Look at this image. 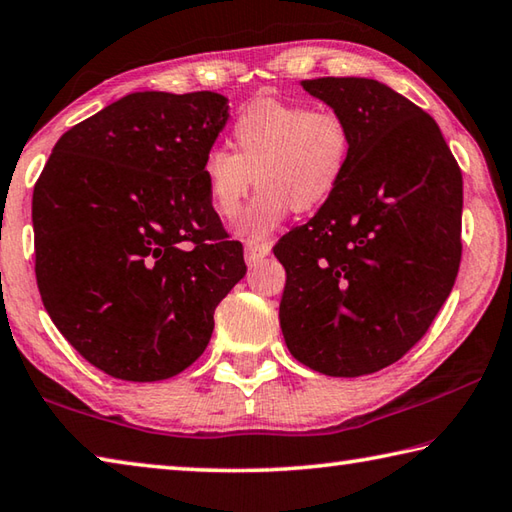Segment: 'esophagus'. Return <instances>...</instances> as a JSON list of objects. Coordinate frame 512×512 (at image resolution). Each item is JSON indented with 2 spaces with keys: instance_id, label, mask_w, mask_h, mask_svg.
I'll return each mask as SVG.
<instances>
[{
  "instance_id": "1",
  "label": "esophagus",
  "mask_w": 512,
  "mask_h": 512,
  "mask_svg": "<svg viewBox=\"0 0 512 512\" xmlns=\"http://www.w3.org/2000/svg\"><path fill=\"white\" fill-rule=\"evenodd\" d=\"M272 251V245L270 242H247L245 245V261L247 265H256L258 261H263V258L270 254Z\"/></svg>"
}]
</instances>
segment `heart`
Returning <instances> with one entry per match:
<instances>
[{"instance_id": "heart-1", "label": "heart", "mask_w": 512, "mask_h": 512, "mask_svg": "<svg viewBox=\"0 0 512 512\" xmlns=\"http://www.w3.org/2000/svg\"><path fill=\"white\" fill-rule=\"evenodd\" d=\"M231 148L206 150L200 177L220 218H233L254 179L258 191L236 231L263 240L297 209L315 211L335 195L351 164V130L330 107L256 98L231 125Z\"/></svg>"}]
</instances>
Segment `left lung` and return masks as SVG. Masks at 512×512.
I'll list each match as a JSON object with an SVG mask.
<instances>
[{"mask_svg": "<svg viewBox=\"0 0 512 512\" xmlns=\"http://www.w3.org/2000/svg\"><path fill=\"white\" fill-rule=\"evenodd\" d=\"M303 89L344 116L351 164L335 195L276 242L290 353L333 378L398 362L432 326L461 265L463 177L436 121L371 78Z\"/></svg>", "mask_w": 512, "mask_h": 512, "instance_id": "obj_1", "label": "left lung"}]
</instances>
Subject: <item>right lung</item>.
<instances>
[{
	"label": "right lung",
	"mask_w": 512,
	"mask_h": 512,
	"mask_svg": "<svg viewBox=\"0 0 512 512\" xmlns=\"http://www.w3.org/2000/svg\"><path fill=\"white\" fill-rule=\"evenodd\" d=\"M229 119L215 92H137L58 139L33 188L35 279L67 342L119 380L188 369L247 272L200 164Z\"/></svg>",
	"instance_id": "1"
}]
</instances>
